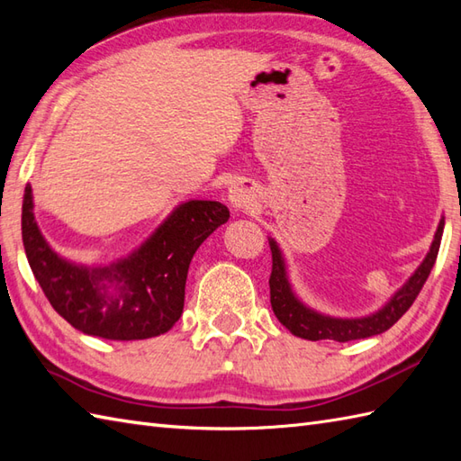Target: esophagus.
Listing matches in <instances>:
<instances>
[{
    "label": "esophagus",
    "instance_id": "esophagus-1",
    "mask_svg": "<svg viewBox=\"0 0 461 461\" xmlns=\"http://www.w3.org/2000/svg\"><path fill=\"white\" fill-rule=\"evenodd\" d=\"M228 202L236 212L248 210L249 205H253V192L248 188V184H233L228 192Z\"/></svg>",
    "mask_w": 461,
    "mask_h": 461
}]
</instances>
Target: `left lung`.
Returning <instances> with one entry per match:
<instances>
[{
    "mask_svg": "<svg viewBox=\"0 0 461 461\" xmlns=\"http://www.w3.org/2000/svg\"><path fill=\"white\" fill-rule=\"evenodd\" d=\"M444 233V218L439 220L438 230L434 233V241L426 253L424 261L420 263L418 269L408 277V281L400 287L393 297H390L384 305L378 311L370 312L366 317H355V319H342V317H330L325 312H319L315 309L307 307L297 293L293 291L289 273H287V261L283 258V251L277 246V241L269 238L271 256H273V269L269 277V289H271V307L276 317L283 327H287L293 335L307 339V340H337V342H348L358 339H368L380 335V332L388 330L394 322L404 315V312L412 307L414 299L418 297L420 289L432 271L439 241H442Z\"/></svg>",
    "mask_w": 461,
    "mask_h": 461,
    "instance_id": "8db88e82",
    "label": "left lung"
}]
</instances>
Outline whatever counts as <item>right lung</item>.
<instances>
[{"label":"right lung","mask_w":461,"mask_h":461,"mask_svg":"<svg viewBox=\"0 0 461 461\" xmlns=\"http://www.w3.org/2000/svg\"><path fill=\"white\" fill-rule=\"evenodd\" d=\"M230 220L220 202L176 205L139 249L111 266L68 261L49 246L25 185L22 236L29 266L51 307L68 325L91 337L139 340L168 332L184 309V289L194 253Z\"/></svg>","instance_id":"add662e5"}]
</instances>
